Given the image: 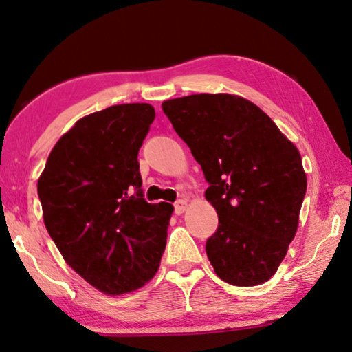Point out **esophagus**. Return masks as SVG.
<instances>
[{
    "label": "esophagus",
    "mask_w": 352,
    "mask_h": 352,
    "mask_svg": "<svg viewBox=\"0 0 352 352\" xmlns=\"http://www.w3.org/2000/svg\"><path fill=\"white\" fill-rule=\"evenodd\" d=\"M188 210V201L186 200H178L175 204V214L182 216V214Z\"/></svg>",
    "instance_id": "esophagus-1"
}]
</instances>
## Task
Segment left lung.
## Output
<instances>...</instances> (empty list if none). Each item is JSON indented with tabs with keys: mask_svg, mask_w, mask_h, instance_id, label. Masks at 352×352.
I'll return each instance as SVG.
<instances>
[{
	"mask_svg": "<svg viewBox=\"0 0 352 352\" xmlns=\"http://www.w3.org/2000/svg\"><path fill=\"white\" fill-rule=\"evenodd\" d=\"M163 111L204 169L217 231L206 254L225 283L269 281L294 241L307 188L301 155L258 105L228 93L169 99Z\"/></svg>",
	"mask_w": 352,
	"mask_h": 352,
	"instance_id": "1",
	"label": "left lung"
}]
</instances>
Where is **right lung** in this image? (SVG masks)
<instances>
[{"mask_svg": "<svg viewBox=\"0 0 352 352\" xmlns=\"http://www.w3.org/2000/svg\"><path fill=\"white\" fill-rule=\"evenodd\" d=\"M151 104L111 105L80 118L52 148L37 189L47 233L77 275L107 295L158 272L174 206L147 204L138 151Z\"/></svg>", "mask_w": 352, "mask_h": 352, "instance_id": "right-lung-1", "label": "right lung"}]
</instances>
